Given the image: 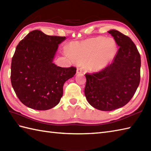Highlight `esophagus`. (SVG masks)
Instances as JSON below:
<instances>
[{"mask_svg": "<svg viewBox=\"0 0 151 151\" xmlns=\"http://www.w3.org/2000/svg\"><path fill=\"white\" fill-rule=\"evenodd\" d=\"M82 73V69L81 68H77L76 69V74H80Z\"/></svg>", "mask_w": 151, "mask_h": 151, "instance_id": "obj_1", "label": "esophagus"}]
</instances>
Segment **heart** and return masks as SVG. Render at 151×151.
<instances>
[{
    "instance_id": "b5f03b06",
    "label": "heart",
    "mask_w": 151,
    "mask_h": 151,
    "mask_svg": "<svg viewBox=\"0 0 151 151\" xmlns=\"http://www.w3.org/2000/svg\"><path fill=\"white\" fill-rule=\"evenodd\" d=\"M117 45L111 37L99 36L75 43L69 50V56L78 62L88 60V66L95 71L106 67L116 55Z\"/></svg>"
}]
</instances>
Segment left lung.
<instances>
[{
    "label": "left lung",
    "mask_w": 151,
    "mask_h": 151,
    "mask_svg": "<svg viewBox=\"0 0 151 151\" xmlns=\"http://www.w3.org/2000/svg\"><path fill=\"white\" fill-rule=\"evenodd\" d=\"M119 47L112 63L97 73L86 74L85 96L102 111L124 106L132 98L140 81L141 58L135 44L118 30L108 31Z\"/></svg>",
    "instance_id": "1"
}]
</instances>
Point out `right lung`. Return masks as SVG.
<instances>
[{
  "label": "right lung",
  "mask_w": 151,
  "mask_h": 151,
  "mask_svg": "<svg viewBox=\"0 0 151 151\" xmlns=\"http://www.w3.org/2000/svg\"><path fill=\"white\" fill-rule=\"evenodd\" d=\"M65 37L51 36L41 30L28 33L17 45L11 65V82L22 104L47 110L59 103L63 84L75 75V67L53 63L58 45Z\"/></svg>",
  "instance_id": "1"
}]
</instances>
